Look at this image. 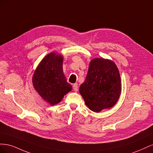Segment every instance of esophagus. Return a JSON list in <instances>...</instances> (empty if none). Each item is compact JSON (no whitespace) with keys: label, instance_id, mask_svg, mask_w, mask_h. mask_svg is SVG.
I'll use <instances>...</instances> for the list:
<instances>
[{"label":"esophagus","instance_id":"obj_1","mask_svg":"<svg viewBox=\"0 0 153 153\" xmlns=\"http://www.w3.org/2000/svg\"><path fill=\"white\" fill-rule=\"evenodd\" d=\"M73 90L75 91V92H77L78 91V84H74L73 85Z\"/></svg>","mask_w":153,"mask_h":153}]
</instances>
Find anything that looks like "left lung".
<instances>
[{
  "instance_id": "left-lung-1",
  "label": "left lung",
  "mask_w": 153,
  "mask_h": 153,
  "mask_svg": "<svg viewBox=\"0 0 153 153\" xmlns=\"http://www.w3.org/2000/svg\"><path fill=\"white\" fill-rule=\"evenodd\" d=\"M122 84L119 69L112 60L92 59L84 82L79 92L91 110L100 112L113 107L121 94Z\"/></svg>"
}]
</instances>
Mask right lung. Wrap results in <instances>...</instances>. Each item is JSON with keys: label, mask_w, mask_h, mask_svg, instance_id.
<instances>
[{"label": "right lung", "mask_w": 153, "mask_h": 153, "mask_svg": "<svg viewBox=\"0 0 153 153\" xmlns=\"http://www.w3.org/2000/svg\"><path fill=\"white\" fill-rule=\"evenodd\" d=\"M63 56L51 52L41 60L32 76L34 89L50 105L61 102L64 95L72 90L63 72Z\"/></svg>", "instance_id": "right-lung-1"}]
</instances>
